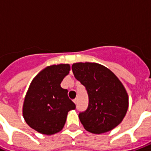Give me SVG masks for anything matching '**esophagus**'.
<instances>
[{"instance_id":"34e87169","label":"esophagus","mask_w":151,"mask_h":151,"mask_svg":"<svg viewBox=\"0 0 151 151\" xmlns=\"http://www.w3.org/2000/svg\"><path fill=\"white\" fill-rule=\"evenodd\" d=\"M73 103H75V104H77V103H78V99H73Z\"/></svg>"}]
</instances>
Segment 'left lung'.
<instances>
[{
  "mask_svg": "<svg viewBox=\"0 0 151 151\" xmlns=\"http://www.w3.org/2000/svg\"><path fill=\"white\" fill-rule=\"evenodd\" d=\"M72 70L88 95V109L79 114L85 130L100 134L117 127L129 108V96L121 81L110 70L96 63H76Z\"/></svg>",
  "mask_w": 151,
  "mask_h": 151,
  "instance_id": "1",
  "label": "left lung"
}]
</instances>
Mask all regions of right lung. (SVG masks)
I'll return each mask as SVG.
<instances>
[{"label":"right lung","mask_w":151,"mask_h":151,"mask_svg":"<svg viewBox=\"0 0 151 151\" xmlns=\"http://www.w3.org/2000/svg\"><path fill=\"white\" fill-rule=\"evenodd\" d=\"M70 70V64L48 66L30 83L23 102L22 115L35 131L48 136L59 132L66 123L69 111L76 108L67 96L68 91L60 85Z\"/></svg>","instance_id":"right-lung-1"}]
</instances>
